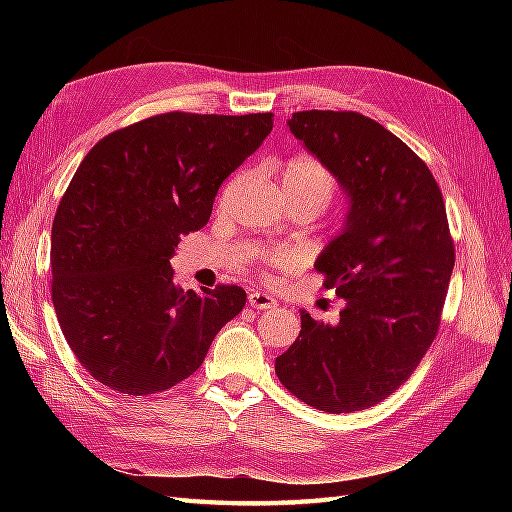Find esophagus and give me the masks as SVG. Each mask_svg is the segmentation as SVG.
Returning a JSON list of instances; mask_svg holds the SVG:
<instances>
[{
    "mask_svg": "<svg viewBox=\"0 0 512 512\" xmlns=\"http://www.w3.org/2000/svg\"><path fill=\"white\" fill-rule=\"evenodd\" d=\"M248 306H253L255 310H273L277 308V299L273 295H266V292L253 290L248 292Z\"/></svg>",
    "mask_w": 512,
    "mask_h": 512,
    "instance_id": "34e87169",
    "label": "esophagus"
}]
</instances>
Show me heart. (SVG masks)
I'll return each mask as SVG.
<instances>
[{
    "label": "heart",
    "instance_id": "b5f03b06",
    "mask_svg": "<svg viewBox=\"0 0 512 512\" xmlns=\"http://www.w3.org/2000/svg\"><path fill=\"white\" fill-rule=\"evenodd\" d=\"M281 187L286 198H308L321 206V211L330 204L336 191V180L330 169L321 165L317 158L297 156L292 158L281 173ZM264 266H286L290 264V255L279 250H266L259 257Z\"/></svg>",
    "mask_w": 512,
    "mask_h": 512
}]
</instances>
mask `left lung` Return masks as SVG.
Instances as JSON below:
<instances>
[{"label":"left lung","mask_w":512,"mask_h":512,"mask_svg":"<svg viewBox=\"0 0 512 512\" xmlns=\"http://www.w3.org/2000/svg\"><path fill=\"white\" fill-rule=\"evenodd\" d=\"M288 127L350 198L314 264L345 308L334 325L301 310L275 372L314 409L361 411L394 394L436 339L455 266L447 209L429 167L372 118L310 110Z\"/></svg>","instance_id":"8db88e82"}]
</instances>
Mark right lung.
Masks as SVG:
<instances>
[{"label":"right lung","mask_w":512,"mask_h":512,"mask_svg":"<svg viewBox=\"0 0 512 512\" xmlns=\"http://www.w3.org/2000/svg\"><path fill=\"white\" fill-rule=\"evenodd\" d=\"M273 114L167 112L99 140L52 222V303L99 383L149 396L189 378L246 292L176 286L180 235L209 222L220 184L264 143Z\"/></svg>","instance_id":"1"}]
</instances>
